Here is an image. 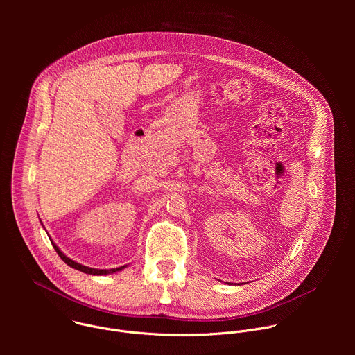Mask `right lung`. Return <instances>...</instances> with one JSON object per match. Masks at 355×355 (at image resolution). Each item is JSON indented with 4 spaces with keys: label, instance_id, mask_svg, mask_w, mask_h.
Here are the masks:
<instances>
[{
    "label": "right lung",
    "instance_id": "obj_1",
    "mask_svg": "<svg viewBox=\"0 0 355 355\" xmlns=\"http://www.w3.org/2000/svg\"><path fill=\"white\" fill-rule=\"evenodd\" d=\"M53 244V247H55V250H56V252L60 256V259L67 264V266H70L71 268H76V270H78V271H81V272H84V274H91V275H107V274H114V272H116V271H121V270H123L126 266H122V267H119V268H111V270H98V268H89V267H85V266H81V264H78V263H76V261H73V260H70L69 257H66L63 252L59 250V247L55 244V243H52Z\"/></svg>",
    "mask_w": 355,
    "mask_h": 355
}]
</instances>
